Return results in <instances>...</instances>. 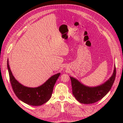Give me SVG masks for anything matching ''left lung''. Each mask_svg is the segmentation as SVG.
Masks as SVG:
<instances>
[{"mask_svg":"<svg viewBox=\"0 0 123 123\" xmlns=\"http://www.w3.org/2000/svg\"><path fill=\"white\" fill-rule=\"evenodd\" d=\"M116 77V68L111 76L101 85L95 87H89L83 84L75 78L70 76L72 93L80 103L90 104L95 103L104 97L111 90Z\"/></svg>","mask_w":123,"mask_h":123,"instance_id":"8db88e82","label":"left lung"}]
</instances>
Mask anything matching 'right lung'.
Listing matches in <instances>:
<instances>
[{"mask_svg": "<svg viewBox=\"0 0 123 123\" xmlns=\"http://www.w3.org/2000/svg\"><path fill=\"white\" fill-rule=\"evenodd\" d=\"M10 81L12 89L18 99L29 105L38 106L43 105L51 98L53 87L60 73L52 75L43 84L37 87H28L21 84L15 79L10 69L7 60Z\"/></svg>", "mask_w": 123, "mask_h": 123, "instance_id": "obj_1", "label": "right lung"}]
</instances>
